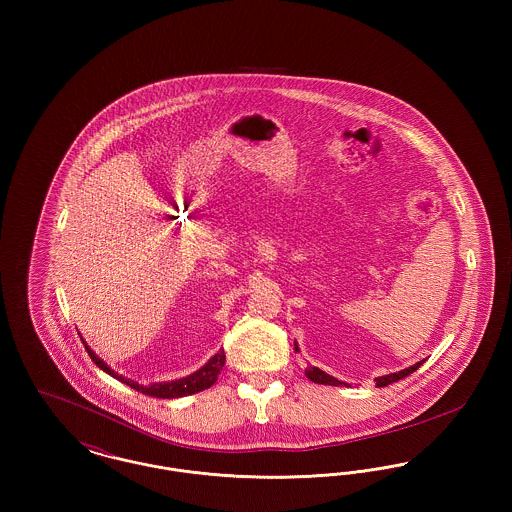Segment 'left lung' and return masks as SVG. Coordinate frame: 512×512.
<instances>
[{"label": "left lung", "instance_id": "8db88e82", "mask_svg": "<svg viewBox=\"0 0 512 512\" xmlns=\"http://www.w3.org/2000/svg\"><path fill=\"white\" fill-rule=\"evenodd\" d=\"M293 345H295V353H299V345H297V341H295ZM422 363H424V361H420V363H416V365L409 366V368H403V370H399V372H391V374H386V376H378L374 382H376V386H378V388H384V386H388V384H393V382H397V380H401V378H405V376L413 374L414 370H416L418 366L422 365ZM305 376H307L311 382H315V384H324V386H349L347 382H341L338 378L330 376L328 372L320 370L318 366H307V368H305Z\"/></svg>", "mask_w": 512, "mask_h": 512}]
</instances>
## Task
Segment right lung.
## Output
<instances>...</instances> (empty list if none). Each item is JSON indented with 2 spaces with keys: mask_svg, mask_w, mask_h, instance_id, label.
<instances>
[{
  "mask_svg": "<svg viewBox=\"0 0 512 512\" xmlns=\"http://www.w3.org/2000/svg\"><path fill=\"white\" fill-rule=\"evenodd\" d=\"M80 340H82V338H80ZM82 343H84V347H86L90 359H92L105 374H109V376H113L115 380H119L122 384L130 386L132 390L146 393L149 397H159V399L186 397V395H192V393H197V391L211 388V386L217 382L220 370H222L224 361H226L224 349H220L205 365L201 366L199 370L192 372L190 376H184V378H178V380H171V382H155V384L144 386V384H138V382H134V380H130V378H124L119 372H115L103 359H99L98 355L92 351V347H90L86 341L82 340Z\"/></svg>",
  "mask_w": 512,
  "mask_h": 512,
  "instance_id": "right-lung-1",
  "label": "right lung"
}]
</instances>
